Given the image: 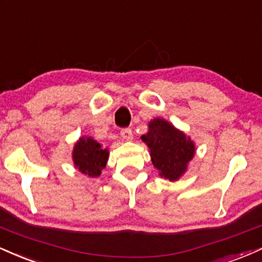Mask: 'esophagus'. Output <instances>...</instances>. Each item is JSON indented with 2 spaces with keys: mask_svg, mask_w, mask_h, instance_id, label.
I'll return each mask as SVG.
<instances>
[{
  "mask_svg": "<svg viewBox=\"0 0 262 262\" xmlns=\"http://www.w3.org/2000/svg\"><path fill=\"white\" fill-rule=\"evenodd\" d=\"M121 136H122V138H125V140L131 141L132 137H134V134H132L131 128L126 127V128H122V130H121Z\"/></svg>",
  "mask_w": 262,
  "mask_h": 262,
  "instance_id": "34e87169",
  "label": "esophagus"
}]
</instances>
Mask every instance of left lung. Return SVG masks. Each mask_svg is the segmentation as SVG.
<instances>
[{"mask_svg": "<svg viewBox=\"0 0 262 262\" xmlns=\"http://www.w3.org/2000/svg\"><path fill=\"white\" fill-rule=\"evenodd\" d=\"M148 127L149 131L141 138L150 149L153 165L161 177L170 181L178 180L195 155L193 142L163 119L152 120Z\"/></svg>", "mask_w": 262, "mask_h": 262, "instance_id": "left-lung-1", "label": "left lung"}]
</instances>
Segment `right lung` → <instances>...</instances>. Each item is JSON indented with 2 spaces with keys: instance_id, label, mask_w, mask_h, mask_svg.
Returning <instances> with one entry per match:
<instances>
[{
  "instance_id": "obj_1",
  "label": "right lung",
  "mask_w": 262,
  "mask_h": 262,
  "mask_svg": "<svg viewBox=\"0 0 262 262\" xmlns=\"http://www.w3.org/2000/svg\"><path fill=\"white\" fill-rule=\"evenodd\" d=\"M109 158V152L104 149L91 137L79 138L73 148V162L83 174L88 177L97 178L99 177L101 170L105 168V164Z\"/></svg>"
}]
</instances>
